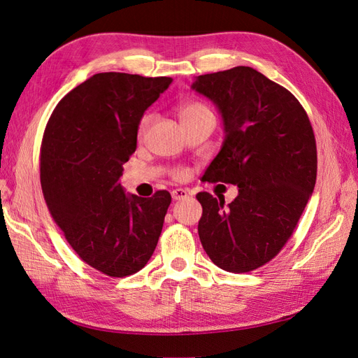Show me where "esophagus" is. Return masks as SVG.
Masks as SVG:
<instances>
[{
  "instance_id": "obj_1",
  "label": "esophagus",
  "mask_w": 358,
  "mask_h": 358,
  "mask_svg": "<svg viewBox=\"0 0 358 358\" xmlns=\"http://www.w3.org/2000/svg\"><path fill=\"white\" fill-rule=\"evenodd\" d=\"M189 192L187 189H182V188H178V189H173L171 191V197L173 200H183V199H188Z\"/></svg>"
}]
</instances>
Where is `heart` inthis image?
<instances>
[{
    "label": "heart",
    "instance_id": "obj_1",
    "mask_svg": "<svg viewBox=\"0 0 358 358\" xmlns=\"http://www.w3.org/2000/svg\"><path fill=\"white\" fill-rule=\"evenodd\" d=\"M204 113H210V110L204 104L196 103V101L183 103V104L179 106V109H178V115H179V119H180L182 124H187V122L192 121V119H196V117H199L200 115H204ZM149 124H150V116H145L142 119V122H140V134H143L146 131V128L149 127Z\"/></svg>",
    "mask_w": 358,
    "mask_h": 358
}]
</instances>
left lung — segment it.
<instances>
[{
  "mask_svg": "<svg viewBox=\"0 0 358 358\" xmlns=\"http://www.w3.org/2000/svg\"><path fill=\"white\" fill-rule=\"evenodd\" d=\"M191 90L216 106L225 134L203 179L239 188L227 206L197 194L200 242L222 270L251 272L278 255L306 208L317 180L315 136L296 96L251 67L197 76Z\"/></svg>",
  "mask_w": 358,
  "mask_h": 358,
  "instance_id": "obj_1",
  "label": "left lung"
}]
</instances>
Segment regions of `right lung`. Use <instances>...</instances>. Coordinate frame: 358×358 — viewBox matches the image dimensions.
<instances>
[{"label":"right lung","mask_w":358,"mask_h":358,"mask_svg":"<svg viewBox=\"0 0 358 358\" xmlns=\"http://www.w3.org/2000/svg\"><path fill=\"white\" fill-rule=\"evenodd\" d=\"M171 78L99 73L58 103L43 134L40 182L52 218L86 264L124 278L152 257L171 203L125 194L122 164L138 124Z\"/></svg>","instance_id":"right-lung-1"}]
</instances>
